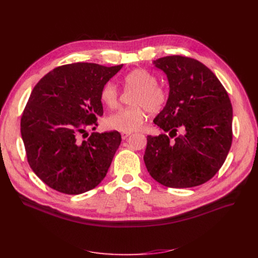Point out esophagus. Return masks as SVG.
Here are the masks:
<instances>
[{
    "mask_svg": "<svg viewBox=\"0 0 258 258\" xmlns=\"http://www.w3.org/2000/svg\"><path fill=\"white\" fill-rule=\"evenodd\" d=\"M131 134L132 133H130V132H122L121 133V138L122 139H126L128 136H131Z\"/></svg>",
    "mask_w": 258,
    "mask_h": 258,
    "instance_id": "esophagus-1",
    "label": "esophagus"
}]
</instances>
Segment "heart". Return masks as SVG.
Returning a JSON list of instances; mask_svg holds the SVG:
<instances>
[{
	"label": "heart",
	"instance_id": "1",
	"mask_svg": "<svg viewBox=\"0 0 258 258\" xmlns=\"http://www.w3.org/2000/svg\"><path fill=\"white\" fill-rule=\"evenodd\" d=\"M122 85L126 90H135L132 97L134 106L121 108L107 117L108 127L122 131L134 132L139 130L146 118V110L156 114L162 111L167 101L166 91L157 85V78L148 71L136 69L127 73L122 78ZM101 103L110 110L118 105L119 93L112 83L105 84L99 93Z\"/></svg>",
	"mask_w": 258,
	"mask_h": 258
}]
</instances>
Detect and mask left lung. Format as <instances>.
I'll list each match as a JSON object with an SVG mask.
<instances>
[{"instance_id": "obj_1", "label": "left lung", "mask_w": 258, "mask_h": 258, "mask_svg": "<svg viewBox=\"0 0 258 258\" xmlns=\"http://www.w3.org/2000/svg\"><path fill=\"white\" fill-rule=\"evenodd\" d=\"M154 64L166 74L169 84L167 102L154 122L168 135L147 136L143 157L147 171L171 188L204 184L220 170L231 147L232 105L228 93L197 59L171 55Z\"/></svg>"}]
</instances>
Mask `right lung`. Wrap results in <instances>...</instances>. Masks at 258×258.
Wrapping results in <instances>:
<instances>
[{
	"instance_id": "obj_1",
	"label": "right lung",
	"mask_w": 258,
	"mask_h": 258,
	"mask_svg": "<svg viewBox=\"0 0 258 258\" xmlns=\"http://www.w3.org/2000/svg\"><path fill=\"white\" fill-rule=\"evenodd\" d=\"M121 68L64 64L33 88L21 119L22 139L30 167L54 190L84 194L106 175L121 135L113 131L92 133L87 140L80 136L88 126L97 125L103 115L100 90Z\"/></svg>"
}]
</instances>
